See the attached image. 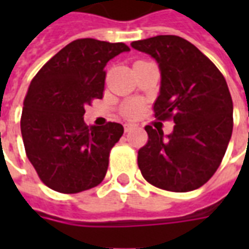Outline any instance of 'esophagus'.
Instances as JSON below:
<instances>
[{
  "label": "esophagus",
  "instance_id": "34e87169",
  "mask_svg": "<svg viewBox=\"0 0 249 249\" xmlns=\"http://www.w3.org/2000/svg\"><path fill=\"white\" fill-rule=\"evenodd\" d=\"M136 128H137V125H135V124H125L124 125L125 132H130V130L136 129Z\"/></svg>",
  "mask_w": 249,
  "mask_h": 249
}]
</instances>
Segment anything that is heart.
<instances>
[{
	"instance_id": "b5f03b06",
	"label": "heart",
	"mask_w": 249,
	"mask_h": 249,
	"mask_svg": "<svg viewBox=\"0 0 249 249\" xmlns=\"http://www.w3.org/2000/svg\"><path fill=\"white\" fill-rule=\"evenodd\" d=\"M141 112V107L140 104L137 103H129L126 107L124 108V114L126 117L129 119H136Z\"/></svg>"
}]
</instances>
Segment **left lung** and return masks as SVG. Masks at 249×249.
Wrapping results in <instances>:
<instances>
[{"mask_svg": "<svg viewBox=\"0 0 249 249\" xmlns=\"http://www.w3.org/2000/svg\"><path fill=\"white\" fill-rule=\"evenodd\" d=\"M160 66L161 87L155 117L172 120L173 132L146 125L148 141L139 149L142 178L171 192L197 189L212 178L225 155L233 128V104L224 76L208 57L178 36L133 41Z\"/></svg>", "mask_w": 249, "mask_h": 249, "instance_id": "obj_1", "label": "left lung"}]
</instances>
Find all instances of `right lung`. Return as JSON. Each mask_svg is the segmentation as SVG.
I'll return each mask as SVG.
<instances>
[{
    "label": "right lung",
    "instance_id": "right-lung-1",
    "mask_svg": "<svg viewBox=\"0 0 249 249\" xmlns=\"http://www.w3.org/2000/svg\"><path fill=\"white\" fill-rule=\"evenodd\" d=\"M129 46L94 38L71 41L33 77L24 100L21 133L26 156L53 191L78 193L97 187L123 125L88 126L85 107L103 98L105 65Z\"/></svg>",
    "mask_w": 249,
    "mask_h": 249
}]
</instances>
